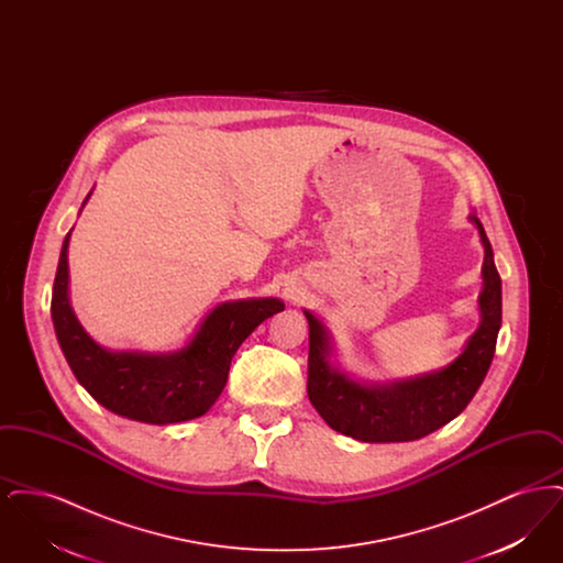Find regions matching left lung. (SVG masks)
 I'll list each match as a JSON object with an SVG mask.
<instances>
[{
	"mask_svg": "<svg viewBox=\"0 0 563 563\" xmlns=\"http://www.w3.org/2000/svg\"><path fill=\"white\" fill-rule=\"evenodd\" d=\"M468 219L479 232L485 253L477 299L482 321L445 367L384 384L361 382L331 361L333 335L321 319L303 310L310 324L308 397L331 429L365 443L416 441L452 422L479 390L503 322V283L479 217Z\"/></svg>",
	"mask_w": 563,
	"mask_h": 563,
	"instance_id": "1",
	"label": "left lung"
}]
</instances>
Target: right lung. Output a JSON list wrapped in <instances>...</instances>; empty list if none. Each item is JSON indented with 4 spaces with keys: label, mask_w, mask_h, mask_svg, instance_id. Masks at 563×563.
I'll return each instance as SVG.
<instances>
[{
    "label": "right lung",
    "mask_w": 563,
    "mask_h": 563,
    "mask_svg": "<svg viewBox=\"0 0 563 563\" xmlns=\"http://www.w3.org/2000/svg\"><path fill=\"white\" fill-rule=\"evenodd\" d=\"M90 196L92 191L81 207ZM71 230L60 249L51 312L58 346L78 382L106 409L136 422L177 424L205 416L219 399L242 342L266 319L283 312L285 303L276 297L221 301L188 342L173 352L103 349L86 333L69 301Z\"/></svg>",
    "instance_id": "1"
}]
</instances>
